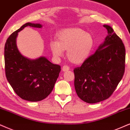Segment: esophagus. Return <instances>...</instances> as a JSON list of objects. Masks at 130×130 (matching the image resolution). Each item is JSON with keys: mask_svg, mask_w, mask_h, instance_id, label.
I'll use <instances>...</instances> for the list:
<instances>
[{"mask_svg": "<svg viewBox=\"0 0 130 130\" xmlns=\"http://www.w3.org/2000/svg\"><path fill=\"white\" fill-rule=\"evenodd\" d=\"M70 70V67L68 66H67V65H64V66L62 67V71H68Z\"/></svg>", "mask_w": 130, "mask_h": 130, "instance_id": "1", "label": "esophagus"}]
</instances>
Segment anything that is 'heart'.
<instances>
[{"label":"heart","mask_w":130,"mask_h":130,"mask_svg":"<svg viewBox=\"0 0 130 130\" xmlns=\"http://www.w3.org/2000/svg\"><path fill=\"white\" fill-rule=\"evenodd\" d=\"M94 45L91 34L79 28L64 29L56 36V41H52L50 48L53 56L59 58L67 50L68 60L74 64L84 62L89 56Z\"/></svg>","instance_id":"obj_1"}]
</instances>
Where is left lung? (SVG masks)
I'll return each mask as SVG.
<instances>
[{"mask_svg":"<svg viewBox=\"0 0 130 130\" xmlns=\"http://www.w3.org/2000/svg\"><path fill=\"white\" fill-rule=\"evenodd\" d=\"M108 35L96 52L80 67L74 70V87L78 96L89 104L111 96L125 71V48L111 27L103 25Z\"/></svg>","mask_w":130,"mask_h":130,"instance_id":"1","label":"left lung"}]
</instances>
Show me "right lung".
Instances as JSON below:
<instances>
[{"mask_svg":"<svg viewBox=\"0 0 130 130\" xmlns=\"http://www.w3.org/2000/svg\"><path fill=\"white\" fill-rule=\"evenodd\" d=\"M27 26L42 27L40 24L27 23L9 36L5 45V74L18 96L29 101H39L52 92L61 69L45 57L30 59L21 55L16 39L18 33Z\"/></svg>","mask_w":130,"mask_h":130,"instance_id":"add662e5","label":"right lung"}]
</instances>
